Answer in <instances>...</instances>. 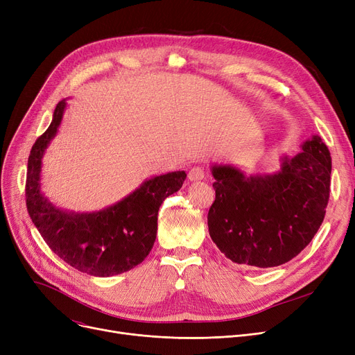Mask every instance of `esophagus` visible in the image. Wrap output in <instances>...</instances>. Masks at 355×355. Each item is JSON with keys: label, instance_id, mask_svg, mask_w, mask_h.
Returning a JSON list of instances; mask_svg holds the SVG:
<instances>
[{"label": "esophagus", "instance_id": "34e87169", "mask_svg": "<svg viewBox=\"0 0 355 355\" xmlns=\"http://www.w3.org/2000/svg\"><path fill=\"white\" fill-rule=\"evenodd\" d=\"M204 177H206V173H204V170H202V168H200V166H193L191 170H190V173H189V180L190 181H200Z\"/></svg>", "mask_w": 355, "mask_h": 355}]
</instances>
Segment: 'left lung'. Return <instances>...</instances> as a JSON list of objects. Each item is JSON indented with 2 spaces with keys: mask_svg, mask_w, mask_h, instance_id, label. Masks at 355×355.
<instances>
[{
  "mask_svg": "<svg viewBox=\"0 0 355 355\" xmlns=\"http://www.w3.org/2000/svg\"><path fill=\"white\" fill-rule=\"evenodd\" d=\"M216 200L210 237L232 262L273 268L300 254L318 232L329 200L331 155L315 135L302 153L284 157L281 171L245 175L233 165H213Z\"/></svg>",
  "mask_w": 355,
  "mask_h": 355,
  "instance_id": "8db88e82",
  "label": "left lung"
}]
</instances>
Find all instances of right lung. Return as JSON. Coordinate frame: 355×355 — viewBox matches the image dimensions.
Here are the masks:
<instances>
[{
	"label": "right lung",
	"instance_id": "1",
	"mask_svg": "<svg viewBox=\"0 0 355 355\" xmlns=\"http://www.w3.org/2000/svg\"><path fill=\"white\" fill-rule=\"evenodd\" d=\"M66 99L54 109L46 132L34 142L27 166L26 202L28 214L49 248L71 268L107 277L138 266L151 252L162 201L177 193L187 177L174 171L146 180L114 206L95 213H73L55 207L40 190L42 158L58 134Z\"/></svg>",
	"mask_w": 355,
	"mask_h": 355
}]
</instances>
